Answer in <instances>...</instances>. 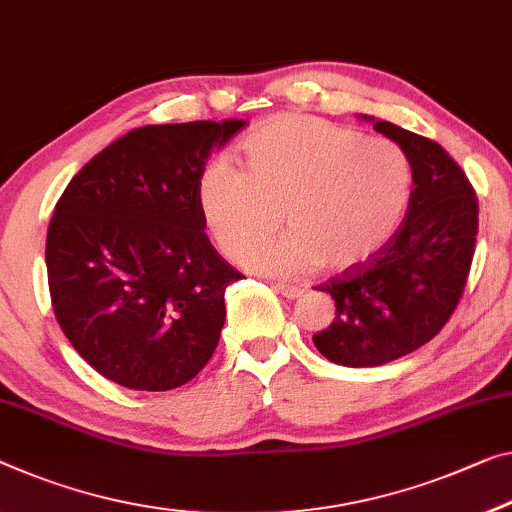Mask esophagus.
Masks as SVG:
<instances>
[{"label":"esophagus","instance_id":"1","mask_svg":"<svg viewBox=\"0 0 512 512\" xmlns=\"http://www.w3.org/2000/svg\"><path fill=\"white\" fill-rule=\"evenodd\" d=\"M274 290L286 297V300H297L304 293L302 286H290V283H274Z\"/></svg>","mask_w":512,"mask_h":512}]
</instances>
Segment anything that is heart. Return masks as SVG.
<instances>
[{"label":"heart","instance_id":"obj_1","mask_svg":"<svg viewBox=\"0 0 512 512\" xmlns=\"http://www.w3.org/2000/svg\"><path fill=\"white\" fill-rule=\"evenodd\" d=\"M247 171L215 160L199 180V208L222 254L242 258L269 239L280 212L291 231L250 251L245 265L272 277L366 263L403 219L412 192L407 155L389 139L288 114L242 144Z\"/></svg>","mask_w":512,"mask_h":512}]
</instances>
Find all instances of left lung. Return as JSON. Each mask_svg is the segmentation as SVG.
I'll list each match as a JSON object with an SVG mask.
<instances>
[{
  "label": "left lung",
  "instance_id": "8db88e82",
  "mask_svg": "<svg viewBox=\"0 0 512 512\" xmlns=\"http://www.w3.org/2000/svg\"><path fill=\"white\" fill-rule=\"evenodd\" d=\"M407 155L414 190L405 219L366 263L322 283L336 318L313 343L350 368L382 366L439 334L458 306L478 233V201L465 171L437 141L361 116Z\"/></svg>",
  "mask_w": 512,
  "mask_h": 512
}]
</instances>
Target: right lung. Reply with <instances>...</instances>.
<instances>
[{"mask_svg": "<svg viewBox=\"0 0 512 512\" xmlns=\"http://www.w3.org/2000/svg\"><path fill=\"white\" fill-rule=\"evenodd\" d=\"M229 119L144 125L77 171L54 208L45 263L54 316L80 357L137 391H169L208 364L229 283L242 274L203 233L199 180Z\"/></svg>", "mask_w": 512, "mask_h": 512, "instance_id": "obj_1", "label": "right lung"}]
</instances>
